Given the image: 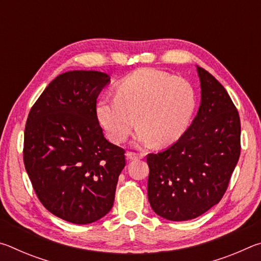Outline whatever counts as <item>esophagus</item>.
Segmentation results:
<instances>
[{
	"label": "esophagus",
	"mask_w": 261,
	"mask_h": 261,
	"mask_svg": "<svg viewBox=\"0 0 261 261\" xmlns=\"http://www.w3.org/2000/svg\"><path fill=\"white\" fill-rule=\"evenodd\" d=\"M125 155H126V159L129 161L137 160V159L143 158V154H138V153H135V152H126Z\"/></svg>",
	"instance_id": "esophagus-1"
}]
</instances>
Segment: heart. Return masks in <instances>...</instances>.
I'll return each mask as SVG.
<instances>
[{
    "label": "heart",
    "mask_w": 261,
    "mask_h": 261,
    "mask_svg": "<svg viewBox=\"0 0 261 261\" xmlns=\"http://www.w3.org/2000/svg\"><path fill=\"white\" fill-rule=\"evenodd\" d=\"M196 108L197 93L189 81L143 68L117 84L115 98L98 101L96 117L115 143L124 141L137 123V144L168 146L185 134Z\"/></svg>",
    "instance_id": "heart-1"
}]
</instances>
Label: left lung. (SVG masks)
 <instances>
[{
  "instance_id": "8db88e82",
  "label": "left lung",
  "mask_w": 261,
  "mask_h": 261,
  "mask_svg": "<svg viewBox=\"0 0 261 261\" xmlns=\"http://www.w3.org/2000/svg\"><path fill=\"white\" fill-rule=\"evenodd\" d=\"M201 101L185 134L165 151L148 154L147 196L170 221L196 219L218 204L241 154V121L221 84L197 65Z\"/></svg>"
}]
</instances>
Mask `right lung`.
<instances>
[{
  "instance_id": "add662e5",
  "label": "right lung",
  "mask_w": 261,
  "mask_h": 261,
  "mask_svg": "<svg viewBox=\"0 0 261 261\" xmlns=\"http://www.w3.org/2000/svg\"><path fill=\"white\" fill-rule=\"evenodd\" d=\"M109 74L74 70L50 82L31 108L24 165L39 200L76 224L95 222L112 210L124 149L105 138L96 99Z\"/></svg>"
}]
</instances>
